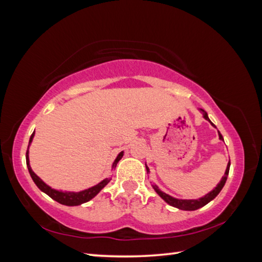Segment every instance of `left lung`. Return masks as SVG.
Masks as SVG:
<instances>
[{"label": "left lung", "mask_w": 262, "mask_h": 262, "mask_svg": "<svg viewBox=\"0 0 262 262\" xmlns=\"http://www.w3.org/2000/svg\"><path fill=\"white\" fill-rule=\"evenodd\" d=\"M201 112L203 113V117H204L206 120L210 121V119H209V117H208V114H206V113L203 111V109H201ZM210 123H211V121H210ZM211 124H212V123H211ZM212 126H214V124H212ZM219 137H220L221 141H223V137H222V135L220 134V132H219ZM146 169H147V172H148V167H147V166H146ZM229 169H230V161H229V163H228L226 173H224V176L222 178V180L220 181V183H219V184L216 185V187L214 188L213 191H211L210 193L206 194L205 196L201 198V199H199V200H178V199H174V198H172V196L167 195L166 193L162 192L161 190H159V188H157V186H154V190L156 191V193L159 194V195H160L164 201H165L166 203H168L169 205L174 206V208H178V209H180V210H185V211H194V210H198V209H200V208H202V206H204L205 204H208V203L210 202V201L213 200V199L217 195V194L220 193V191L222 190L224 184H226V182H227L228 175H229Z\"/></svg>", "instance_id": "8db88e82"}]
</instances>
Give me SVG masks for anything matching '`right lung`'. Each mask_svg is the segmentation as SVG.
<instances>
[{
    "mask_svg": "<svg viewBox=\"0 0 262 262\" xmlns=\"http://www.w3.org/2000/svg\"><path fill=\"white\" fill-rule=\"evenodd\" d=\"M33 136H34V133L31 135V137H30L29 144L32 142ZM28 153H29V151L27 150V156H26L27 165H28L29 173H30V175H31V178H32L34 183H35V185L38 186L42 192H45L46 194H48V195L50 196L51 199H53L54 201H57V202L61 203V204H64V205H79V204H82L84 202H88L89 200H91L94 196H96L97 194L100 192L101 188L105 186V185H107L109 183V181H111V179H106V180H103L102 182H100L99 184H97V185H95L93 187H90V188H88V190H84V191L78 192V193H74V192H72V193H70V192L69 193L59 192V191L53 190V188H51L50 186H48L46 183H43V182H42L38 178V176L34 174V172L31 169V167H30ZM123 155H124L123 151H121V153L117 156V159L115 160L113 167H116L117 163L121 160V157H123Z\"/></svg>",
    "mask_w": 262,
    "mask_h": 262,
    "instance_id": "add662e5",
    "label": "right lung"
}]
</instances>
